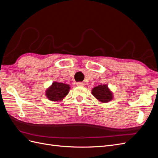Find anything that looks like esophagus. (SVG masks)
Listing matches in <instances>:
<instances>
[{"label":"esophagus","mask_w":158,"mask_h":158,"mask_svg":"<svg viewBox=\"0 0 158 158\" xmlns=\"http://www.w3.org/2000/svg\"><path fill=\"white\" fill-rule=\"evenodd\" d=\"M76 85H77L78 86H84V84L83 82H77L76 83Z\"/></svg>","instance_id":"1"}]
</instances>
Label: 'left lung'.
I'll return each instance as SVG.
<instances>
[{
    "mask_svg": "<svg viewBox=\"0 0 158 158\" xmlns=\"http://www.w3.org/2000/svg\"><path fill=\"white\" fill-rule=\"evenodd\" d=\"M92 94L98 101L103 103H107L113 98V93L107 84H102L94 87L92 90Z\"/></svg>",
    "mask_w": 158,
    "mask_h": 158,
    "instance_id": "left-lung-1",
    "label": "left lung"
}]
</instances>
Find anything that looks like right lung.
Listing matches in <instances>:
<instances>
[{
    "mask_svg": "<svg viewBox=\"0 0 158 158\" xmlns=\"http://www.w3.org/2000/svg\"><path fill=\"white\" fill-rule=\"evenodd\" d=\"M70 90V85L64 83L54 82L46 90L47 98L52 102H60L67 95Z\"/></svg>",
    "mask_w": 158,
    "mask_h": 158,
    "instance_id": "add662e5",
    "label": "right lung"
}]
</instances>
